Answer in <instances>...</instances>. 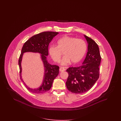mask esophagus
Listing matches in <instances>:
<instances>
[{
	"label": "esophagus",
	"mask_w": 121,
	"mask_h": 121,
	"mask_svg": "<svg viewBox=\"0 0 121 121\" xmlns=\"http://www.w3.org/2000/svg\"><path fill=\"white\" fill-rule=\"evenodd\" d=\"M65 70V69L64 67H61L60 68V69H59V71L60 72H62V71H64Z\"/></svg>",
	"instance_id": "34e87169"
}]
</instances>
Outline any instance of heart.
Listing matches in <instances>:
<instances>
[{"label": "heart", "instance_id": "heart-1", "mask_svg": "<svg viewBox=\"0 0 121 121\" xmlns=\"http://www.w3.org/2000/svg\"><path fill=\"white\" fill-rule=\"evenodd\" d=\"M87 51V45L84 41L72 37L65 36L57 42V46L51 45L49 52L51 58L55 62H59L62 55V65L70 62L76 64L83 59Z\"/></svg>", "mask_w": 121, "mask_h": 121}]
</instances>
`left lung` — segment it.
Masks as SVG:
<instances>
[{
  "label": "left lung",
  "mask_w": 121,
  "mask_h": 121,
  "mask_svg": "<svg viewBox=\"0 0 121 121\" xmlns=\"http://www.w3.org/2000/svg\"><path fill=\"white\" fill-rule=\"evenodd\" d=\"M84 36L87 42L88 51L82 65L70 67L66 70L69 74L66 82V87L74 94L88 91L99 78L101 57L99 46L91 38Z\"/></svg>",
  "instance_id": "1"
}]
</instances>
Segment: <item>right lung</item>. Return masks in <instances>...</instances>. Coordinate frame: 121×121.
<instances>
[{
	"instance_id": "add662e5",
	"label": "right lung",
	"mask_w": 121,
	"mask_h": 121,
	"mask_svg": "<svg viewBox=\"0 0 121 121\" xmlns=\"http://www.w3.org/2000/svg\"><path fill=\"white\" fill-rule=\"evenodd\" d=\"M59 34L52 31H45L31 37L23 45L21 54L18 60V65L20 70V79L27 90L33 93L41 94L48 91L51 88L53 81L59 73V67L55 65H51L48 62L47 56L48 55V46L54 37ZM26 52H38L44 64V76L42 84L37 88H29L24 82L22 78V68L21 62L23 54Z\"/></svg>"
}]
</instances>
